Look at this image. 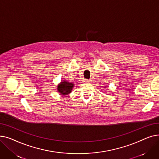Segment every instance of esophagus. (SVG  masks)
Segmentation results:
<instances>
[{"instance_id":"obj_1","label":"esophagus","mask_w":159,"mask_h":159,"mask_svg":"<svg viewBox=\"0 0 159 159\" xmlns=\"http://www.w3.org/2000/svg\"><path fill=\"white\" fill-rule=\"evenodd\" d=\"M84 82L85 83H90V82H91V80H88V79H85V80H84Z\"/></svg>"}]
</instances>
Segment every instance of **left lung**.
<instances>
[{"instance_id": "8db88e82", "label": "left lung", "mask_w": 159, "mask_h": 159, "mask_svg": "<svg viewBox=\"0 0 159 159\" xmlns=\"http://www.w3.org/2000/svg\"><path fill=\"white\" fill-rule=\"evenodd\" d=\"M105 88H106V87H105Z\"/></svg>"}]
</instances>
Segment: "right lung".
I'll return each mask as SVG.
<instances>
[{"mask_svg":"<svg viewBox=\"0 0 159 159\" xmlns=\"http://www.w3.org/2000/svg\"><path fill=\"white\" fill-rule=\"evenodd\" d=\"M74 87V84L65 80H62L61 83L57 85V90L58 91L60 95H69Z\"/></svg>","mask_w":159,"mask_h":159,"instance_id":"right-lung-1","label":"right lung"}]
</instances>
